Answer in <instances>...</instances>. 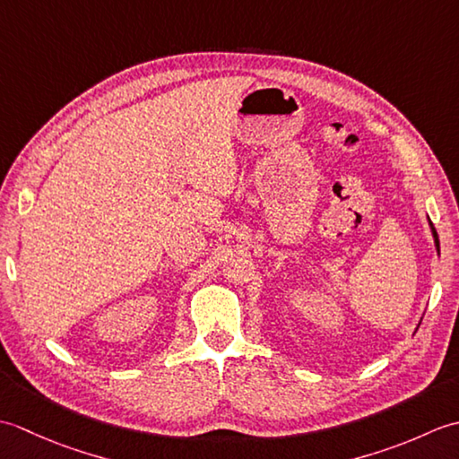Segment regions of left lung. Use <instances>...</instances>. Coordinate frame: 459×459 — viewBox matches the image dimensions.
I'll use <instances>...</instances> for the list:
<instances>
[{
    "instance_id": "obj_1",
    "label": "left lung",
    "mask_w": 459,
    "mask_h": 459,
    "mask_svg": "<svg viewBox=\"0 0 459 459\" xmlns=\"http://www.w3.org/2000/svg\"><path fill=\"white\" fill-rule=\"evenodd\" d=\"M430 229H432V237H434V245H436V250L440 252V240H437V232H436V229H434V224L430 222Z\"/></svg>"
}]
</instances>
